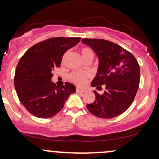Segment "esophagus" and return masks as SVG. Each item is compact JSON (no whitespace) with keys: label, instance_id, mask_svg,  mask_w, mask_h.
<instances>
[{"label":"esophagus","instance_id":"obj_1","mask_svg":"<svg viewBox=\"0 0 159 159\" xmlns=\"http://www.w3.org/2000/svg\"><path fill=\"white\" fill-rule=\"evenodd\" d=\"M86 90H84V89H81V88H77L76 89V92L77 93H84V92H85Z\"/></svg>","mask_w":159,"mask_h":159}]
</instances>
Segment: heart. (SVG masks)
Here are the masks:
<instances>
[{
    "label": "heart",
    "mask_w": 159,
    "mask_h": 159,
    "mask_svg": "<svg viewBox=\"0 0 159 159\" xmlns=\"http://www.w3.org/2000/svg\"><path fill=\"white\" fill-rule=\"evenodd\" d=\"M81 53L84 60H86L88 57L93 58V52L90 48H84L81 50ZM89 77L90 75L87 72H71L69 75V78L78 86H83L87 82Z\"/></svg>",
    "instance_id": "obj_1"
}]
</instances>
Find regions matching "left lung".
<instances>
[{"label": "left lung", "mask_w": 159, "mask_h": 159, "mask_svg": "<svg viewBox=\"0 0 159 159\" xmlns=\"http://www.w3.org/2000/svg\"><path fill=\"white\" fill-rule=\"evenodd\" d=\"M81 41L93 49L99 59L91 86L106 87L102 94L94 90L96 99L87 105L88 111L106 119L119 116L130 107L138 90L140 71L137 60L128 50L109 41L84 38Z\"/></svg>", "instance_id": "1"}]
</instances>
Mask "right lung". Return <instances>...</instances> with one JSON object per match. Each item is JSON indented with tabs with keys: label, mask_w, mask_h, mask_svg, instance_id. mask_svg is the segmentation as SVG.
I'll list each match as a JSON object with an SVG mask.
<instances>
[{
	"label": "right lung",
	"mask_w": 159,
	"mask_h": 159,
	"mask_svg": "<svg viewBox=\"0 0 159 159\" xmlns=\"http://www.w3.org/2000/svg\"><path fill=\"white\" fill-rule=\"evenodd\" d=\"M80 41L81 38H49L33 45L20 58L14 86L21 103L33 116L52 118L63 108L69 95L75 93L74 84L66 82L59 88L51 78L63 54Z\"/></svg>",
	"instance_id": "right-lung-1"
}]
</instances>
